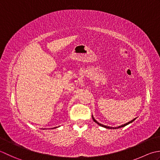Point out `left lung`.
I'll return each instance as SVG.
<instances>
[{
	"label": "left lung",
	"instance_id": "8db88e82",
	"mask_svg": "<svg viewBox=\"0 0 160 160\" xmlns=\"http://www.w3.org/2000/svg\"><path fill=\"white\" fill-rule=\"evenodd\" d=\"M92 119H93V121L95 122V123H97V124L98 125H99L100 126H102V127H104V128H108V129H117V128H122V127H124V126H127V125H128L129 123H132V122H134L135 120L136 119V118L135 119H132V120H131V121L130 122H128V123H125V124H123V125H122V126H118V127H110V126H105V125H103V124H102V123H99L97 121H96L95 119H94V117H93V115H92Z\"/></svg>",
	"mask_w": 160,
	"mask_h": 160
}]
</instances>
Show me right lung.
<instances>
[{
	"label": "right lung",
	"instance_id": "add662e5",
	"mask_svg": "<svg viewBox=\"0 0 160 160\" xmlns=\"http://www.w3.org/2000/svg\"><path fill=\"white\" fill-rule=\"evenodd\" d=\"M57 128V127H55V128ZM53 128H52V129H53Z\"/></svg>",
	"mask_w": 160,
	"mask_h": 160
}]
</instances>
